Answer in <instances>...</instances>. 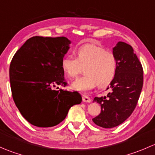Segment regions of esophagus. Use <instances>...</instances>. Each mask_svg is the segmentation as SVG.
Instances as JSON below:
<instances>
[{
	"label": "esophagus",
	"mask_w": 155,
	"mask_h": 155,
	"mask_svg": "<svg viewBox=\"0 0 155 155\" xmlns=\"http://www.w3.org/2000/svg\"><path fill=\"white\" fill-rule=\"evenodd\" d=\"M82 101L85 103H91V98L89 97L86 96V95H82Z\"/></svg>",
	"instance_id": "34e87169"
}]
</instances>
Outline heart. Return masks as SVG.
Listing matches in <instances>:
<instances>
[{
    "label": "heart",
    "instance_id": "obj_1",
    "mask_svg": "<svg viewBox=\"0 0 155 155\" xmlns=\"http://www.w3.org/2000/svg\"><path fill=\"white\" fill-rule=\"evenodd\" d=\"M76 58L67 55L61 61V68L69 78H75L82 73L85 75L76 79L71 86L74 90L86 93L96 85L106 87L113 81L118 70V61L112 52L93 44L80 46L76 51Z\"/></svg>",
    "mask_w": 155,
    "mask_h": 155
}]
</instances>
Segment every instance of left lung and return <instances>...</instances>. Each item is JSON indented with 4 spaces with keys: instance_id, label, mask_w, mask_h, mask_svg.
Listing matches in <instances>:
<instances>
[{
    "instance_id": "obj_1",
    "label": "left lung",
    "mask_w": 155,
    "mask_h": 155,
    "mask_svg": "<svg viewBox=\"0 0 155 155\" xmlns=\"http://www.w3.org/2000/svg\"><path fill=\"white\" fill-rule=\"evenodd\" d=\"M118 61L116 76L109 87L107 97H95L101 112L92 121L104 128L122 124L137 107L143 85V70L132 46L118 42L112 49Z\"/></svg>"
}]
</instances>
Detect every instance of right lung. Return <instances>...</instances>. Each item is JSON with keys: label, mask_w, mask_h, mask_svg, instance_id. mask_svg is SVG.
<instances>
[{"label": "right lung", "mask_w": 155, "mask_h": 155, "mask_svg": "<svg viewBox=\"0 0 155 155\" xmlns=\"http://www.w3.org/2000/svg\"><path fill=\"white\" fill-rule=\"evenodd\" d=\"M70 43L64 37L36 36L28 39L12 58V98L21 115L33 125H57L64 120L70 107L82 102L77 91L54 89L67 85L61 61Z\"/></svg>", "instance_id": "right-lung-1"}]
</instances>
